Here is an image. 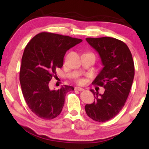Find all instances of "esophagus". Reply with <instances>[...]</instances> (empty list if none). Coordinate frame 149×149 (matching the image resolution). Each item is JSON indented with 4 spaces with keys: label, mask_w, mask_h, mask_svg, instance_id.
<instances>
[{
    "label": "esophagus",
    "mask_w": 149,
    "mask_h": 149,
    "mask_svg": "<svg viewBox=\"0 0 149 149\" xmlns=\"http://www.w3.org/2000/svg\"><path fill=\"white\" fill-rule=\"evenodd\" d=\"M75 90H78V91H83V90H84V89L80 88V87H76V88H75Z\"/></svg>",
    "instance_id": "obj_1"
}]
</instances>
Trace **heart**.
<instances>
[{"mask_svg": "<svg viewBox=\"0 0 149 149\" xmlns=\"http://www.w3.org/2000/svg\"><path fill=\"white\" fill-rule=\"evenodd\" d=\"M78 82L79 83H80V84H82V83H83V82H84V80H83V79H79L78 80Z\"/></svg>", "mask_w": 149, "mask_h": 149, "instance_id": "obj_1", "label": "heart"}]
</instances>
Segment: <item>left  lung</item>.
Masks as SVG:
<instances>
[{
    "label": "left lung",
    "mask_w": 149,
    "mask_h": 149,
    "mask_svg": "<svg viewBox=\"0 0 149 149\" xmlns=\"http://www.w3.org/2000/svg\"><path fill=\"white\" fill-rule=\"evenodd\" d=\"M87 42L101 58L103 68L92 84L105 89L104 94L93 93L92 104L85 106L90 118L106 122L114 118L123 109L127 100L134 76V65L131 52L125 42L114 38H87Z\"/></svg>",
    "instance_id": "8db88e82"
}]
</instances>
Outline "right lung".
I'll list each match as a JSON object with an SVG mask.
<instances>
[{
  "label": "right lung",
  "mask_w": 149,
  "mask_h": 149,
  "mask_svg": "<svg viewBox=\"0 0 149 149\" xmlns=\"http://www.w3.org/2000/svg\"><path fill=\"white\" fill-rule=\"evenodd\" d=\"M83 40L67 36L42 32L26 46L22 58L19 80L22 91L31 111L42 119L51 120L60 114L68 92L72 86L64 85L51 90L49 82L61 68L66 51Z\"/></svg>",
  "instance_id": "right-lung-1"
}]
</instances>
